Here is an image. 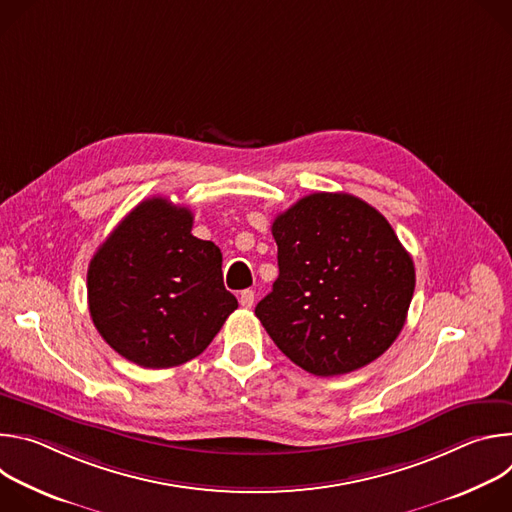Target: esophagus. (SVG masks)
I'll list each match as a JSON object with an SVG mask.
<instances>
[{"label":"esophagus","instance_id":"esophagus-1","mask_svg":"<svg viewBox=\"0 0 512 512\" xmlns=\"http://www.w3.org/2000/svg\"><path fill=\"white\" fill-rule=\"evenodd\" d=\"M239 302H241V306H243V308H251V306H253V302H255V291H253V289H245V291H241V298H239Z\"/></svg>","mask_w":512,"mask_h":512}]
</instances>
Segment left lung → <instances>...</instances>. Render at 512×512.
I'll return each instance as SVG.
<instances>
[{
    "mask_svg": "<svg viewBox=\"0 0 512 512\" xmlns=\"http://www.w3.org/2000/svg\"><path fill=\"white\" fill-rule=\"evenodd\" d=\"M279 275L255 316L298 367L352 373L403 330L415 267L387 218L344 192L304 196L271 225Z\"/></svg>",
    "mask_w": 512,
    "mask_h": 512,
    "instance_id": "1",
    "label": "left lung"
}]
</instances>
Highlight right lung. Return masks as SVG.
I'll return each mask as SVG.
<instances>
[{
	"label": "right lung",
	"mask_w": 512,
	"mask_h": 512,
	"mask_svg": "<svg viewBox=\"0 0 512 512\" xmlns=\"http://www.w3.org/2000/svg\"><path fill=\"white\" fill-rule=\"evenodd\" d=\"M186 206L139 202L89 263V312L103 340L143 369L198 356L239 308L223 283V253L192 235Z\"/></svg>",
	"instance_id": "right-lung-1"
}]
</instances>
